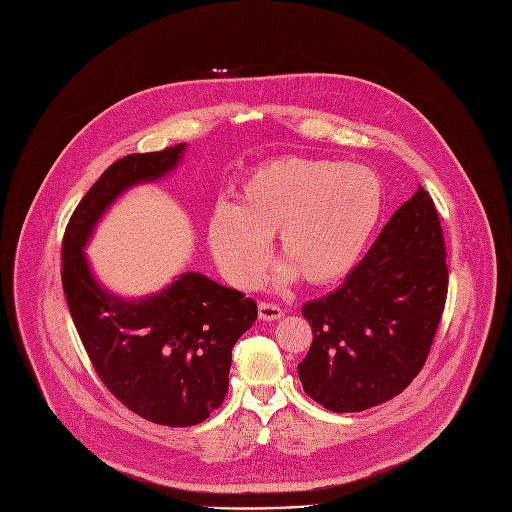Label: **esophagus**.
I'll return each mask as SVG.
<instances>
[{
	"mask_svg": "<svg viewBox=\"0 0 512 512\" xmlns=\"http://www.w3.org/2000/svg\"><path fill=\"white\" fill-rule=\"evenodd\" d=\"M283 309L277 303H268V301H260L258 305V318L262 322H274V320H281L283 318Z\"/></svg>",
	"mask_w": 512,
	"mask_h": 512,
	"instance_id": "obj_1",
	"label": "esophagus"
}]
</instances>
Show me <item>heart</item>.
<instances>
[{
	"mask_svg": "<svg viewBox=\"0 0 512 512\" xmlns=\"http://www.w3.org/2000/svg\"><path fill=\"white\" fill-rule=\"evenodd\" d=\"M385 188L367 166L283 157L256 168L235 203H219L207 221L209 250L240 289H250L268 262V238L279 235L285 260L279 285L301 277L324 287L355 268L381 221Z\"/></svg>",
	"mask_w": 512,
	"mask_h": 512,
	"instance_id": "heart-1",
	"label": "heart"
}]
</instances>
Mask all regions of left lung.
<instances>
[{"instance_id": "1", "label": "left lung", "mask_w": 512, "mask_h": 512, "mask_svg": "<svg viewBox=\"0 0 512 512\" xmlns=\"http://www.w3.org/2000/svg\"><path fill=\"white\" fill-rule=\"evenodd\" d=\"M445 258L439 213L418 186L344 283L301 307L313 340L297 371L311 400L361 412L412 383L445 309Z\"/></svg>"}]
</instances>
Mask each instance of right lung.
<instances>
[{
    "instance_id": "obj_1",
    "label": "right lung",
    "mask_w": 512,
    "mask_h": 512,
    "mask_svg": "<svg viewBox=\"0 0 512 512\" xmlns=\"http://www.w3.org/2000/svg\"><path fill=\"white\" fill-rule=\"evenodd\" d=\"M184 147L114 162L75 207L61 256L69 313L98 377L131 412L164 426L199 424L221 406L231 348L256 322V301L199 272L155 295L121 299L94 279L84 248L104 211L127 188L172 172Z\"/></svg>"
}]
</instances>
